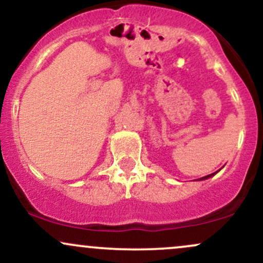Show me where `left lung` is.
I'll use <instances>...</instances> for the list:
<instances>
[{
  "instance_id": "1",
  "label": "left lung",
  "mask_w": 263,
  "mask_h": 263,
  "mask_svg": "<svg viewBox=\"0 0 263 263\" xmlns=\"http://www.w3.org/2000/svg\"><path fill=\"white\" fill-rule=\"evenodd\" d=\"M219 172V171H218ZM218 172H215V173H211V174H209V176H205V177H203V178H200V180H204V179H208V178H210V177H213V176H215L216 173H218Z\"/></svg>"
}]
</instances>
